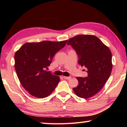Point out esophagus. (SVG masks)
I'll use <instances>...</instances> for the list:
<instances>
[{"label": "esophagus", "mask_w": 127, "mask_h": 127, "mask_svg": "<svg viewBox=\"0 0 127 127\" xmlns=\"http://www.w3.org/2000/svg\"><path fill=\"white\" fill-rule=\"evenodd\" d=\"M63 78L64 79H66V80H69L71 79V77L70 76H69V77H67V76H63Z\"/></svg>", "instance_id": "obj_1"}]
</instances>
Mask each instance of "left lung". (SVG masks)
<instances>
[{
  "label": "left lung",
  "instance_id": "8db88e82",
  "mask_svg": "<svg viewBox=\"0 0 127 127\" xmlns=\"http://www.w3.org/2000/svg\"><path fill=\"white\" fill-rule=\"evenodd\" d=\"M68 45L76 51L79 64L86 67L88 72L87 77H76L79 85L72 90L80 98H91L101 90L111 75V51L98 37L92 35L75 36L69 40Z\"/></svg>",
  "mask_w": 127,
  "mask_h": 127
}]
</instances>
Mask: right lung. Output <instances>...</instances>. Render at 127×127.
Returning a JSON list of instances; mask_svg holds the SVG:
<instances>
[{
	"label": "right lung",
	"instance_id": "obj_1",
	"mask_svg": "<svg viewBox=\"0 0 127 127\" xmlns=\"http://www.w3.org/2000/svg\"><path fill=\"white\" fill-rule=\"evenodd\" d=\"M68 40L27 42L15 55V68L21 84L31 95L44 98L53 92L59 77L45 70L55 53L65 46Z\"/></svg>",
	"mask_w": 127,
	"mask_h": 127
}]
</instances>
